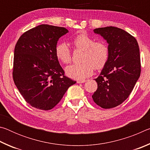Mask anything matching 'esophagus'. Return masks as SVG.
Masks as SVG:
<instances>
[{
  "label": "esophagus",
  "instance_id": "obj_1",
  "mask_svg": "<svg viewBox=\"0 0 150 150\" xmlns=\"http://www.w3.org/2000/svg\"><path fill=\"white\" fill-rule=\"evenodd\" d=\"M85 82H86V80H85V79L78 80V81H77V83H85Z\"/></svg>",
  "mask_w": 150,
  "mask_h": 150
}]
</instances>
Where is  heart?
Instances as JSON below:
<instances>
[{
  "mask_svg": "<svg viewBox=\"0 0 150 150\" xmlns=\"http://www.w3.org/2000/svg\"><path fill=\"white\" fill-rule=\"evenodd\" d=\"M72 44L77 50L83 51L79 65H72L66 67L65 71L69 77L76 79H83L93 74L94 69H103L107 63L110 50L108 44L103 40L95 41L93 38L81 33L72 40ZM55 56L63 64L71 62V53L65 43H59L55 47Z\"/></svg>",
  "mask_w": 150,
  "mask_h": 150,
  "instance_id": "1",
  "label": "heart"
}]
</instances>
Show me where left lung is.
<instances>
[{
    "label": "left lung",
    "instance_id": "left-lung-1",
    "mask_svg": "<svg viewBox=\"0 0 150 150\" xmlns=\"http://www.w3.org/2000/svg\"><path fill=\"white\" fill-rule=\"evenodd\" d=\"M94 32L107 41L110 55L100 75L95 79L98 87L92 97L100 107L112 108L128 98L140 76L138 44L134 36L116 27L99 28Z\"/></svg>",
    "mask_w": 150,
    "mask_h": 150
}]
</instances>
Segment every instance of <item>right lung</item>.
<instances>
[{"instance_id":"1","label":"right lung","mask_w":150,"mask_h":150,"mask_svg":"<svg viewBox=\"0 0 150 150\" xmlns=\"http://www.w3.org/2000/svg\"><path fill=\"white\" fill-rule=\"evenodd\" d=\"M68 32L63 27L41 24L24 32L15 45L13 80L32 107L51 110L76 83L65 75L55 56L58 40Z\"/></svg>"}]
</instances>
